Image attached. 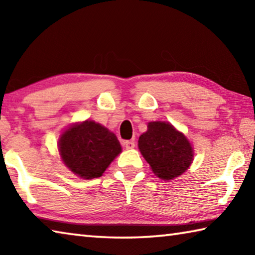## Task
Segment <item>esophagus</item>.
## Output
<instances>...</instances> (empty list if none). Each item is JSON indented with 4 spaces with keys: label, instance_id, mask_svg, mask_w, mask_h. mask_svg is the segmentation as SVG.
<instances>
[{
    "label": "esophagus",
    "instance_id": "1",
    "mask_svg": "<svg viewBox=\"0 0 255 255\" xmlns=\"http://www.w3.org/2000/svg\"><path fill=\"white\" fill-rule=\"evenodd\" d=\"M124 145H125V147H126L127 149H131V148L135 147V141L126 140V141H124Z\"/></svg>",
    "mask_w": 255,
    "mask_h": 255
}]
</instances>
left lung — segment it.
I'll list each match as a JSON object with an SVG mask.
<instances>
[{"instance_id":"8db88e82","label":"left lung","mask_w":255,"mask_h":255,"mask_svg":"<svg viewBox=\"0 0 255 255\" xmlns=\"http://www.w3.org/2000/svg\"><path fill=\"white\" fill-rule=\"evenodd\" d=\"M138 148L154 174L166 181L187 171L193 159L188 138L165 122L148 123L147 131L138 139Z\"/></svg>"}]
</instances>
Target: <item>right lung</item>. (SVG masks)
Masks as SVG:
<instances>
[{"label":"right lung","instance_id":"add662e5","mask_svg":"<svg viewBox=\"0 0 255 255\" xmlns=\"http://www.w3.org/2000/svg\"><path fill=\"white\" fill-rule=\"evenodd\" d=\"M64 164L82 179L101 176L110 163L122 153L117 136L92 120L68 127L58 140Z\"/></svg>","mask_w":255,"mask_h":255}]
</instances>
